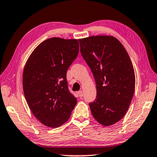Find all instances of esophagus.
<instances>
[{
	"label": "esophagus",
	"instance_id": "1",
	"mask_svg": "<svg viewBox=\"0 0 157 157\" xmlns=\"http://www.w3.org/2000/svg\"><path fill=\"white\" fill-rule=\"evenodd\" d=\"M78 94L79 95V97L82 98L83 97V95H84V92H83L82 90H79L78 93Z\"/></svg>",
	"mask_w": 157,
	"mask_h": 157
}]
</instances>
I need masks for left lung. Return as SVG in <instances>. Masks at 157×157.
<instances>
[{
  "mask_svg": "<svg viewBox=\"0 0 157 157\" xmlns=\"http://www.w3.org/2000/svg\"><path fill=\"white\" fill-rule=\"evenodd\" d=\"M80 52L96 82L97 98L89 103L94 118L111 126L124 117L133 99L136 77L127 50L113 36L79 39Z\"/></svg>",
  "mask_w": 157,
  "mask_h": 157,
  "instance_id": "left-lung-1",
  "label": "left lung"
}]
</instances>
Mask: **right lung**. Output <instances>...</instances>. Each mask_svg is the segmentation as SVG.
<instances>
[{
	"mask_svg": "<svg viewBox=\"0 0 157 157\" xmlns=\"http://www.w3.org/2000/svg\"><path fill=\"white\" fill-rule=\"evenodd\" d=\"M78 53L77 39L53 37L41 43L26 61L22 78L24 96L33 115L46 127L63 124L76 105L66 75Z\"/></svg>",
	"mask_w": 157,
	"mask_h": 157,
	"instance_id": "right-lung-1",
	"label": "right lung"
}]
</instances>
